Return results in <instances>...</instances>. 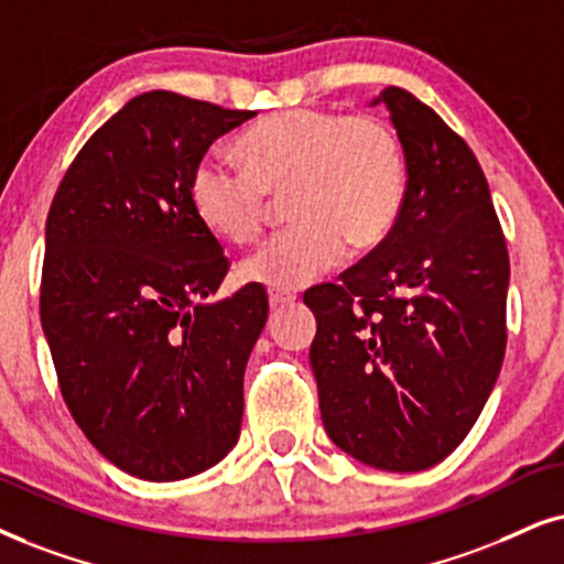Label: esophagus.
Returning <instances> with one entry per match:
<instances>
[{
    "mask_svg": "<svg viewBox=\"0 0 564 564\" xmlns=\"http://www.w3.org/2000/svg\"><path fill=\"white\" fill-rule=\"evenodd\" d=\"M294 294H289V291H278V289H270L268 291V302H270V306H273V310H278V306H286V304H291L294 302Z\"/></svg>",
    "mask_w": 564,
    "mask_h": 564,
    "instance_id": "obj_1",
    "label": "esophagus"
}]
</instances>
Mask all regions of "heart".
<instances>
[{"label":"heart","instance_id":"b5f03b06","mask_svg":"<svg viewBox=\"0 0 564 564\" xmlns=\"http://www.w3.org/2000/svg\"><path fill=\"white\" fill-rule=\"evenodd\" d=\"M241 169L203 159L189 203L199 224L229 241L258 237L273 199L289 218L241 262L245 281L294 291L351 252H372L393 231L405 197V155L393 127L367 113L289 109L247 127L234 142Z\"/></svg>","mask_w":564,"mask_h":564}]
</instances>
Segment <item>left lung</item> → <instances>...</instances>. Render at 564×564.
Listing matches in <instances>:
<instances>
[{
  "instance_id": "obj_1",
  "label": "left lung",
  "mask_w": 564,
  "mask_h": 564,
  "mask_svg": "<svg viewBox=\"0 0 564 564\" xmlns=\"http://www.w3.org/2000/svg\"><path fill=\"white\" fill-rule=\"evenodd\" d=\"M390 111L405 155L393 231L304 294L327 437L382 471H424L466 440L505 359L510 260L471 148L403 88Z\"/></svg>"
}]
</instances>
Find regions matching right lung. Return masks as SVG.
I'll return each instance as SVG.
<instances>
[{
    "label": "right lung",
    "instance_id": "obj_1",
    "mask_svg": "<svg viewBox=\"0 0 564 564\" xmlns=\"http://www.w3.org/2000/svg\"><path fill=\"white\" fill-rule=\"evenodd\" d=\"M171 90L127 101L69 163L46 218L41 325L64 403L104 458L145 481L237 445L268 294L208 302L229 260L189 203L192 171L252 119Z\"/></svg>",
    "mask_w": 564,
    "mask_h": 564
}]
</instances>
